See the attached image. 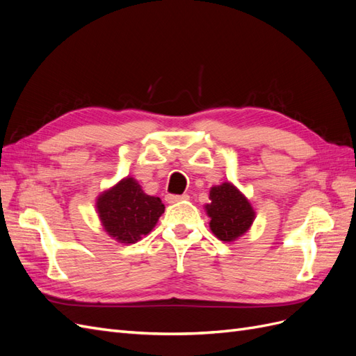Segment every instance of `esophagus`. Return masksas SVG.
Listing matches in <instances>:
<instances>
[{
	"label": "esophagus",
	"instance_id": "obj_1",
	"mask_svg": "<svg viewBox=\"0 0 356 356\" xmlns=\"http://www.w3.org/2000/svg\"><path fill=\"white\" fill-rule=\"evenodd\" d=\"M165 199L168 203H177L181 200H187L188 196L187 195H168Z\"/></svg>",
	"mask_w": 356,
	"mask_h": 356
}]
</instances>
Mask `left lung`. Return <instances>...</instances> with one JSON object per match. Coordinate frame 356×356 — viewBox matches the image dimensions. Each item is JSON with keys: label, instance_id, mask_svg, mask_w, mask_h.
Returning a JSON list of instances; mask_svg holds the SVG:
<instances>
[{"label": "left lung", "instance_id": "1", "mask_svg": "<svg viewBox=\"0 0 356 356\" xmlns=\"http://www.w3.org/2000/svg\"><path fill=\"white\" fill-rule=\"evenodd\" d=\"M211 203L204 204L209 227L222 242H233L250 230L255 212L242 193L232 182H222L209 191Z\"/></svg>", "mask_w": 356, "mask_h": 356}]
</instances>
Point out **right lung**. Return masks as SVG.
Segmentation results:
<instances>
[{"mask_svg":"<svg viewBox=\"0 0 356 356\" xmlns=\"http://www.w3.org/2000/svg\"><path fill=\"white\" fill-rule=\"evenodd\" d=\"M104 230L120 243H135L148 234L165 212L160 197L148 196L132 177L101 193L96 200Z\"/></svg>","mask_w":356,"mask_h":356,"instance_id":"1","label":"right lung"}]
</instances>
